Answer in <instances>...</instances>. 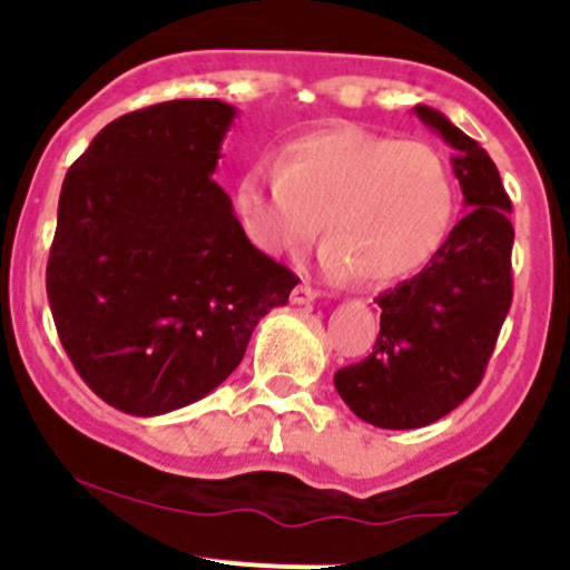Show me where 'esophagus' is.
<instances>
[{
  "instance_id": "1",
  "label": "esophagus",
  "mask_w": 570,
  "mask_h": 570,
  "mask_svg": "<svg viewBox=\"0 0 570 570\" xmlns=\"http://www.w3.org/2000/svg\"><path fill=\"white\" fill-rule=\"evenodd\" d=\"M316 297H318V292L313 289V286H307V284H299V286H294V289H292V303L294 305H311Z\"/></svg>"
}]
</instances>
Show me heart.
Listing matches in <instances>:
<instances>
[{"instance_id":"heart-1","label":"heart","mask_w":570,"mask_h":570,"mask_svg":"<svg viewBox=\"0 0 570 570\" xmlns=\"http://www.w3.org/2000/svg\"><path fill=\"white\" fill-rule=\"evenodd\" d=\"M248 238L271 254L318 235L330 276L389 284L426 265L455 212V185L440 147L358 126L294 136L278 168L257 163L235 187Z\"/></svg>"}]
</instances>
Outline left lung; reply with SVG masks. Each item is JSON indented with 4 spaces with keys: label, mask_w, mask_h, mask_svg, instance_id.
Instances as JSON below:
<instances>
[{
    "label": "left lung",
    "mask_w": 570,
    "mask_h": 570,
    "mask_svg": "<svg viewBox=\"0 0 570 570\" xmlns=\"http://www.w3.org/2000/svg\"><path fill=\"white\" fill-rule=\"evenodd\" d=\"M415 115L455 149L466 214L417 276L377 297L381 335L364 362L335 372V389L377 429H421L480 385L512 305V200L490 155L436 109Z\"/></svg>",
    "instance_id": "left-lung-1"
}]
</instances>
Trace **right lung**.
<instances>
[{"label":"right lung","mask_w":570,"mask_h":570,"mask_svg":"<svg viewBox=\"0 0 570 570\" xmlns=\"http://www.w3.org/2000/svg\"><path fill=\"white\" fill-rule=\"evenodd\" d=\"M233 117L219 98L136 109L109 122L63 179L50 311L82 381L128 415L212 394L259 318L299 284L246 238L214 181Z\"/></svg>","instance_id":"1"}]
</instances>
